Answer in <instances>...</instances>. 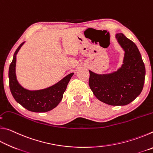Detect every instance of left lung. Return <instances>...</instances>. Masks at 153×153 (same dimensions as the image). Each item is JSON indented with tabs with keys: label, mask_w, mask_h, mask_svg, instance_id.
<instances>
[{
	"label": "left lung",
	"mask_w": 153,
	"mask_h": 153,
	"mask_svg": "<svg viewBox=\"0 0 153 153\" xmlns=\"http://www.w3.org/2000/svg\"><path fill=\"white\" fill-rule=\"evenodd\" d=\"M125 52L123 64L113 73L97 74L89 70V86L98 100L113 106L128 105L143 89L145 66L138 47L122 33L115 35Z\"/></svg>",
	"instance_id": "8db88e82"
}]
</instances>
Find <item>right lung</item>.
I'll return each mask as SVG.
<instances>
[{
    "label": "right lung",
    "instance_id": "obj_1",
    "mask_svg": "<svg viewBox=\"0 0 153 153\" xmlns=\"http://www.w3.org/2000/svg\"><path fill=\"white\" fill-rule=\"evenodd\" d=\"M25 42H22L15 51L13 59L9 66V78L10 90L16 101L32 112H47L55 108L63 98L67 84L73 76L74 73L69 74L56 84L45 89L29 90L23 88L19 84L16 74V55Z\"/></svg>",
    "mask_w": 153,
    "mask_h": 153
}]
</instances>
